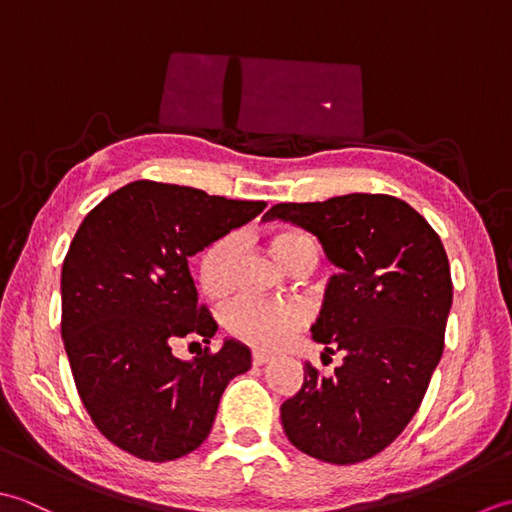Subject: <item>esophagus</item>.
<instances>
[{
  "label": "esophagus",
  "mask_w": 512,
  "mask_h": 512,
  "mask_svg": "<svg viewBox=\"0 0 512 512\" xmlns=\"http://www.w3.org/2000/svg\"><path fill=\"white\" fill-rule=\"evenodd\" d=\"M269 360H271L269 353H263V351H254V353H252V362H254V364H267Z\"/></svg>",
  "instance_id": "esophagus-1"
}]
</instances>
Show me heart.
<instances>
[{
    "label": "heart",
    "mask_w": 512,
    "mask_h": 512,
    "mask_svg": "<svg viewBox=\"0 0 512 512\" xmlns=\"http://www.w3.org/2000/svg\"><path fill=\"white\" fill-rule=\"evenodd\" d=\"M271 252L287 265L302 249H316L314 241L298 229H283L271 236ZM238 249L236 236L227 234L205 249L198 267V283L210 298H221L232 285V265ZM225 327L234 338L256 349H276L296 331L305 327L309 309L302 302H265L256 298H238L225 309Z\"/></svg>",
    "instance_id": "1"
}]
</instances>
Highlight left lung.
I'll use <instances>...</instances> for the list:
<instances>
[{
	"mask_svg": "<svg viewBox=\"0 0 512 512\" xmlns=\"http://www.w3.org/2000/svg\"><path fill=\"white\" fill-rule=\"evenodd\" d=\"M263 218L307 229L340 269L311 336L344 358L327 378L305 362L300 391L280 406L285 435L320 462L369 460L411 422L442 358L453 302L444 245L387 194L278 203Z\"/></svg>",
	"mask_w": 512,
	"mask_h": 512,
	"instance_id": "8db88e82",
	"label": "left lung"
}]
</instances>
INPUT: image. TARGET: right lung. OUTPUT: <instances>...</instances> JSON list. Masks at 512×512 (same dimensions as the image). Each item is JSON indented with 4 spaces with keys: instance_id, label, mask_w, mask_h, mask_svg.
<instances>
[{
    "instance_id": "1",
    "label": "right lung",
    "mask_w": 512,
    "mask_h": 512,
    "mask_svg": "<svg viewBox=\"0 0 512 512\" xmlns=\"http://www.w3.org/2000/svg\"><path fill=\"white\" fill-rule=\"evenodd\" d=\"M265 205L134 181L83 218L61 267V338L90 420L121 451L148 462L192 453L229 380L252 367L236 340L192 360L172 344L218 329L198 305L190 256Z\"/></svg>"
}]
</instances>
